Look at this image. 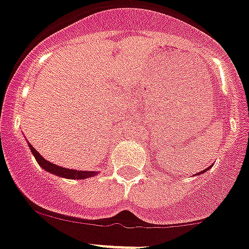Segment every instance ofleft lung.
<instances>
[{"label":"left lung","mask_w":249,"mask_h":249,"mask_svg":"<svg viewBox=\"0 0 249 249\" xmlns=\"http://www.w3.org/2000/svg\"><path fill=\"white\" fill-rule=\"evenodd\" d=\"M208 169H209V168H208ZM208 169H206V170H203V171H202V173H206V171L208 170ZM202 173H201V174H202ZM198 174H199V173H198Z\"/></svg>","instance_id":"obj_1"}]
</instances>
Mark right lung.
<instances>
[{
  "label": "right lung",
  "mask_w": 249,
  "mask_h": 249,
  "mask_svg": "<svg viewBox=\"0 0 249 249\" xmlns=\"http://www.w3.org/2000/svg\"><path fill=\"white\" fill-rule=\"evenodd\" d=\"M29 147H30V151L33 152L34 157H35L36 161L40 164V166H42L46 171L51 174H54V175L60 176V178H91V176H95L96 171H80V170H74V169H66L62 168V166H58L55 164L51 163V161L46 160L30 143H29Z\"/></svg>",
  "instance_id": "add662e5"
}]
</instances>
